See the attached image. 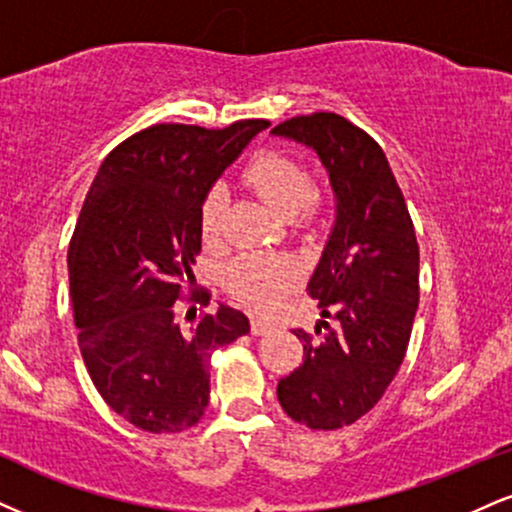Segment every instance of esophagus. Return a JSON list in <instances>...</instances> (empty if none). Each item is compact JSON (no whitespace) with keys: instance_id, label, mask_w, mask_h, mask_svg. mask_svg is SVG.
I'll list each match as a JSON object with an SVG mask.
<instances>
[{"instance_id":"esophagus-1","label":"esophagus","mask_w":512,"mask_h":512,"mask_svg":"<svg viewBox=\"0 0 512 512\" xmlns=\"http://www.w3.org/2000/svg\"><path fill=\"white\" fill-rule=\"evenodd\" d=\"M272 329H274L272 322H267V319H262V317H252V322H250L252 336H264V334H269Z\"/></svg>"}]
</instances>
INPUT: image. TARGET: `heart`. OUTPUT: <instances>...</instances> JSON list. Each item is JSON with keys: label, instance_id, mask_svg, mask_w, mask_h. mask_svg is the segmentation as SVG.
<instances>
[{"label": "heart", "instance_id": "1", "mask_svg": "<svg viewBox=\"0 0 512 512\" xmlns=\"http://www.w3.org/2000/svg\"><path fill=\"white\" fill-rule=\"evenodd\" d=\"M245 183L274 207L281 217L295 224H310L319 214V197L312 193V174L305 162L279 150H262L245 164ZM229 207L224 186H212L200 207V229L205 243L221 240ZM298 279V264L281 255L250 252L238 257L226 272V288L255 310H269L293 288Z\"/></svg>", "mask_w": 512, "mask_h": 512}]
</instances>
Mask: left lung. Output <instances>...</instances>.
<instances>
[{
	"mask_svg": "<svg viewBox=\"0 0 512 512\" xmlns=\"http://www.w3.org/2000/svg\"><path fill=\"white\" fill-rule=\"evenodd\" d=\"M272 133L312 147L336 195L334 229L307 283L322 310L317 338L293 331L303 365L276 386L291 420L329 432L372 410L403 365L420 303V248L389 159L362 128L317 112Z\"/></svg>",
	"mask_w": 512,
	"mask_h": 512,
	"instance_id": "obj_1",
	"label": "left lung"
}]
</instances>
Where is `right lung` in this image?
<instances>
[{
  "label": "right lung",
  "instance_id": "obj_1",
  "mask_svg": "<svg viewBox=\"0 0 512 512\" xmlns=\"http://www.w3.org/2000/svg\"><path fill=\"white\" fill-rule=\"evenodd\" d=\"M269 121L221 131L157 123L116 145L80 209L69 245L73 322L85 367L104 403L133 427L178 434L209 403V357L250 331L229 305L176 319L202 248L200 207L214 181Z\"/></svg>",
  "mask_w": 512,
  "mask_h": 512
}]
</instances>
